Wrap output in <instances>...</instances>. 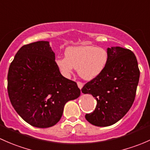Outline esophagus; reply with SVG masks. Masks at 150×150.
<instances>
[{"instance_id":"34e87169","label":"esophagus","mask_w":150,"mask_h":150,"mask_svg":"<svg viewBox=\"0 0 150 150\" xmlns=\"http://www.w3.org/2000/svg\"><path fill=\"white\" fill-rule=\"evenodd\" d=\"M77 85H78L79 88L81 89V88L83 87V85H84V84H83L82 82H81V81H77Z\"/></svg>"}]
</instances>
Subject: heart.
Instances as JSON below:
<instances>
[{"instance_id":"obj_1","label":"heart","mask_w":150,"mask_h":150,"mask_svg":"<svg viewBox=\"0 0 150 150\" xmlns=\"http://www.w3.org/2000/svg\"><path fill=\"white\" fill-rule=\"evenodd\" d=\"M65 55L55 60L61 73L69 76L75 68L80 76L86 80L93 79L100 75L108 61L107 51L95 46L69 47L65 51Z\"/></svg>"}]
</instances>
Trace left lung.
<instances>
[{"instance_id":"obj_1","label":"left lung","mask_w":150,"mask_h":150,"mask_svg":"<svg viewBox=\"0 0 150 150\" xmlns=\"http://www.w3.org/2000/svg\"><path fill=\"white\" fill-rule=\"evenodd\" d=\"M108 61L100 75L84 84L81 92L97 100L86 121L97 126H108L121 120L134 103L140 71L137 58L129 49L108 48Z\"/></svg>"}]
</instances>
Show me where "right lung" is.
Masks as SVG:
<instances>
[{
	"label": "right lung",
	"mask_w": 150,
	"mask_h": 150,
	"mask_svg": "<svg viewBox=\"0 0 150 150\" xmlns=\"http://www.w3.org/2000/svg\"><path fill=\"white\" fill-rule=\"evenodd\" d=\"M7 78L12 106L23 120L38 128L56 124L65 104L81 92L75 81L61 75L47 41L23 45L11 63Z\"/></svg>",
	"instance_id": "right-lung-1"
}]
</instances>
